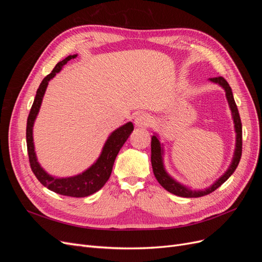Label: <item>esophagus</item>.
Listing matches in <instances>:
<instances>
[{"label": "esophagus", "instance_id": "obj_1", "mask_svg": "<svg viewBox=\"0 0 262 262\" xmlns=\"http://www.w3.org/2000/svg\"><path fill=\"white\" fill-rule=\"evenodd\" d=\"M150 120H152V117H150L146 113H141L138 114L134 118V123H136V126H139V128H143V126H146L149 124Z\"/></svg>", "mask_w": 262, "mask_h": 262}]
</instances>
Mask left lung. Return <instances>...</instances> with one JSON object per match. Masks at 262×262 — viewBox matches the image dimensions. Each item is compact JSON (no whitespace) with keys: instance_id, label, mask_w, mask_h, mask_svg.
Segmentation results:
<instances>
[{"instance_id":"8db88e82","label":"left lung","mask_w":262,"mask_h":262,"mask_svg":"<svg viewBox=\"0 0 262 262\" xmlns=\"http://www.w3.org/2000/svg\"><path fill=\"white\" fill-rule=\"evenodd\" d=\"M210 81L213 83H216L220 86H222L224 89L226 93V98L228 101L229 108H231V112L233 115V120H234V126H235V132H236V147H235V152H234V157L233 161L231 163V166H229L228 169L225 171L224 175H222L214 184L203 190H191L190 188H187L186 186L181 185L180 182L176 181L172 177H170L167 171H166L164 167V162H163V146L161 144L160 140H158L156 134L152 137V142H150V162H152V167H153V172L154 176L156 177L157 181L160 182L161 186L169 191L172 194H176L179 196H184V198H198V196H203L205 194H209L213 192L214 190H216L221 185H223L224 182L231 177L232 173L235 171L237 168V166L239 164L241 157H242V148H243V131H242V121H241V117L238 109H237L236 102L234 100V96L232 93V89L229 84L226 82L224 77L219 76V77H212L210 78Z\"/></svg>"}]
</instances>
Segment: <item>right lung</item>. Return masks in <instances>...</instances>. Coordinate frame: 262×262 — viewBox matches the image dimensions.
<instances>
[{"mask_svg":"<svg viewBox=\"0 0 262 262\" xmlns=\"http://www.w3.org/2000/svg\"><path fill=\"white\" fill-rule=\"evenodd\" d=\"M76 55L77 54L69 55L64 60L60 61L58 64L54 67L52 72L47 75L40 83V85H39L35 100L33 102V106H31L30 113L27 119L26 141L31 170H33L37 179L40 181L45 187L51 190V191L62 195L84 198L95 193L98 191L99 189L104 187L110 175H112L113 166L119 150H120L122 145L125 143V141L130 137L131 132L133 131V124L132 122L125 123L110 134L104 147H102L101 154L99 155L98 160L95 162L89 169H86L82 173H78V175L72 177L58 178L53 177L49 175L47 171H45V169L37 161L33 138V126L37 115L39 113V109H40L43 95L46 93L49 81L55 76V74L60 72L62 67L67 64L71 59L76 58Z\"/></svg>","mask_w":262,"mask_h":262,"instance_id":"right-lung-1","label":"right lung"}]
</instances>
